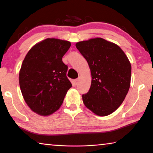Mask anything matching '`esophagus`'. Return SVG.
Listing matches in <instances>:
<instances>
[{"label":"esophagus","mask_w":153,"mask_h":153,"mask_svg":"<svg viewBox=\"0 0 153 153\" xmlns=\"http://www.w3.org/2000/svg\"><path fill=\"white\" fill-rule=\"evenodd\" d=\"M74 82H75V83H76V84H78V83H79V79H75Z\"/></svg>","instance_id":"esophagus-1"}]
</instances>
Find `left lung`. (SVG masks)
<instances>
[{
  "label": "left lung",
  "mask_w": 153,
  "mask_h": 153,
  "mask_svg": "<svg viewBox=\"0 0 153 153\" xmlns=\"http://www.w3.org/2000/svg\"><path fill=\"white\" fill-rule=\"evenodd\" d=\"M76 47L87 60L92 76L91 88L82 95L83 104L97 116H108L128 93L130 62L118 45L100 37L79 42Z\"/></svg>",
  "instance_id": "left-lung-1"
}]
</instances>
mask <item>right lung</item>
I'll return each mask as SVG.
<instances>
[{"label":"right lung","instance_id":"obj_1","mask_svg":"<svg viewBox=\"0 0 153 153\" xmlns=\"http://www.w3.org/2000/svg\"><path fill=\"white\" fill-rule=\"evenodd\" d=\"M70 42L47 38L26 54L19 72V85L31 110L49 116L62 105L72 83L67 76L68 67L62 62Z\"/></svg>","mask_w":153,"mask_h":153}]
</instances>
